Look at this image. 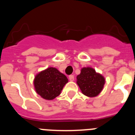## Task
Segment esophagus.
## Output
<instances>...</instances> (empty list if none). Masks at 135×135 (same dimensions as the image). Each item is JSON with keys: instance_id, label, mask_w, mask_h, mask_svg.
<instances>
[{"instance_id": "obj_1", "label": "esophagus", "mask_w": 135, "mask_h": 135, "mask_svg": "<svg viewBox=\"0 0 135 135\" xmlns=\"http://www.w3.org/2000/svg\"><path fill=\"white\" fill-rule=\"evenodd\" d=\"M69 79H70V81H73L74 80V76L73 75H70L69 76Z\"/></svg>"}]
</instances>
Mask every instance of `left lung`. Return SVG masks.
Listing matches in <instances>:
<instances>
[{"instance_id": "left-lung-1", "label": "left lung", "mask_w": 135, "mask_h": 135, "mask_svg": "<svg viewBox=\"0 0 135 135\" xmlns=\"http://www.w3.org/2000/svg\"><path fill=\"white\" fill-rule=\"evenodd\" d=\"M77 84L84 95L90 97H96L101 92L105 84V78L97 73L92 68H83L77 76Z\"/></svg>"}]
</instances>
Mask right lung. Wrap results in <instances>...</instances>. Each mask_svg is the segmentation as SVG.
Listing matches in <instances>:
<instances>
[{
  "instance_id": "right-lung-1",
  "label": "right lung",
  "mask_w": 135,
  "mask_h": 135,
  "mask_svg": "<svg viewBox=\"0 0 135 135\" xmlns=\"http://www.w3.org/2000/svg\"><path fill=\"white\" fill-rule=\"evenodd\" d=\"M68 82L64 74L55 68H49L35 76L34 81L36 93L43 99L52 100L59 96Z\"/></svg>"
}]
</instances>
